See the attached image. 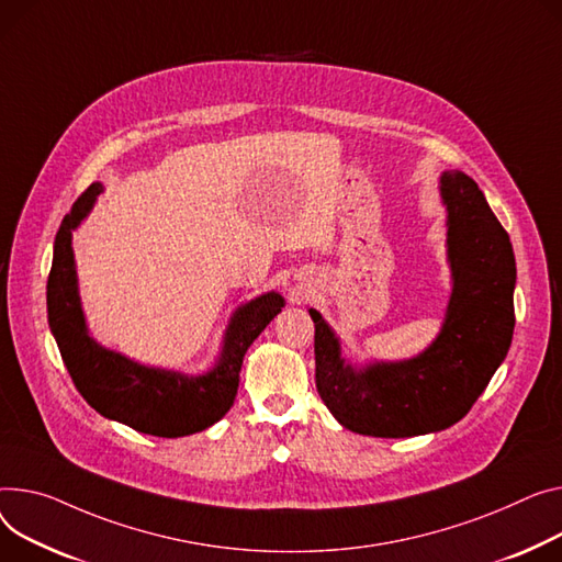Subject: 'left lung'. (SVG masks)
<instances>
[{"label": "left lung", "instance_id": "obj_1", "mask_svg": "<svg viewBox=\"0 0 562 562\" xmlns=\"http://www.w3.org/2000/svg\"><path fill=\"white\" fill-rule=\"evenodd\" d=\"M454 291L438 339L420 357L355 370L316 310V389L346 429L406 438L459 423L504 361L515 327L508 233L463 171L440 176Z\"/></svg>", "mask_w": 562, "mask_h": 562}]
</instances>
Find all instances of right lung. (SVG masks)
I'll return each mask as SVG.
<instances>
[{
	"label": "right lung",
	"instance_id": "right-lung-1",
	"mask_svg": "<svg viewBox=\"0 0 562 562\" xmlns=\"http://www.w3.org/2000/svg\"><path fill=\"white\" fill-rule=\"evenodd\" d=\"M99 192L101 184H90L63 218L47 280L49 327L69 378L101 416L135 431L160 438L203 431L228 414L237 395L244 355L261 329L282 312L284 297L265 293L244 305L233 316L216 368L203 378L146 368L101 348L86 329L71 252V231L90 212Z\"/></svg>",
	"mask_w": 562,
	"mask_h": 562
}]
</instances>
